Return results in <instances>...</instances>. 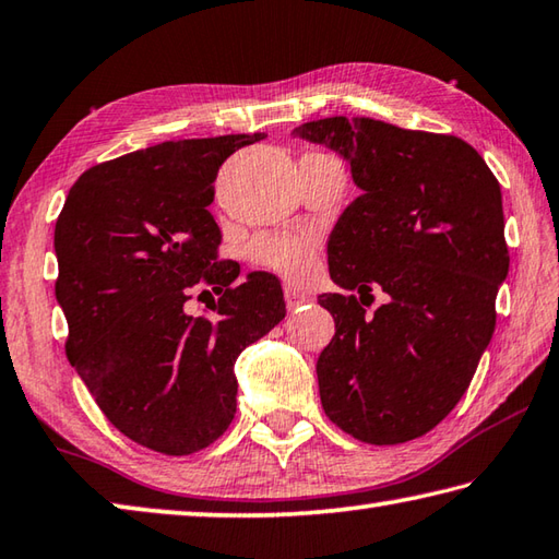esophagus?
Instances as JSON below:
<instances>
[{"mask_svg":"<svg viewBox=\"0 0 559 559\" xmlns=\"http://www.w3.org/2000/svg\"><path fill=\"white\" fill-rule=\"evenodd\" d=\"M283 296H286L288 310H298V308L308 306V302H310V296H308V293H302V290L293 288V286H286V288H283Z\"/></svg>","mask_w":559,"mask_h":559,"instance_id":"1","label":"esophagus"}]
</instances>
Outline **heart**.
Wrapping results in <instances>:
<instances>
[{"label": "heart", "instance_id": "heart-1", "mask_svg": "<svg viewBox=\"0 0 559 559\" xmlns=\"http://www.w3.org/2000/svg\"><path fill=\"white\" fill-rule=\"evenodd\" d=\"M253 261L293 283L308 281L318 271V241L312 237H261L251 249Z\"/></svg>", "mask_w": 559, "mask_h": 559}]
</instances>
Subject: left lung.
Segmentation results:
<instances>
[{
    "label": "left lung",
    "mask_w": 559,
    "mask_h": 559,
    "mask_svg": "<svg viewBox=\"0 0 559 559\" xmlns=\"http://www.w3.org/2000/svg\"><path fill=\"white\" fill-rule=\"evenodd\" d=\"M293 134L347 160L361 195L328 241L322 293L334 337L318 359L328 418L369 444L420 438L469 385L509 276L499 180L466 141L369 117H328ZM379 285L386 302L366 310Z\"/></svg>",
    "instance_id": "obj_1"
}]
</instances>
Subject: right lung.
<instances>
[{"label":"right lung","mask_w":559,"mask_h":559,"mask_svg":"<svg viewBox=\"0 0 559 559\" xmlns=\"http://www.w3.org/2000/svg\"><path fill=\"white\" fill-rule=\"evenodd\" d=\"M261 139L164 141L105 160L75 180L56 222L68 361L107 420L148 450L215 442L237 413V357L286 318L276 276L237 283L239 263L215 261L207 210L219 166ZM202 285L221 296L212 321L185 312Z\"/></svg>","instance_id":"add662e5"}]
</instances>
